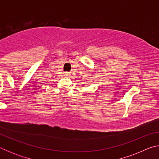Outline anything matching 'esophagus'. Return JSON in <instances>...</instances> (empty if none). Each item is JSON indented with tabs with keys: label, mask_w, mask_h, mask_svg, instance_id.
I'll use <instances>...</instances> for the list:
<instances>
[{
	"label": "esophagus",
	"mask_w": 159,
	"mask_h": 159,
	"mask_svg": "<svg viewBox=\"0 0 159 159\" xmlns=\"http://www.w3.org/2000/svg\"><path fill=\"white\" fill-rule=\"evenodd\" d=\"M64 74L65 75V76H69V74H70L69 73V72H64Z\"/></svg>",
	"instance_id": "1"
}]
</instances>
